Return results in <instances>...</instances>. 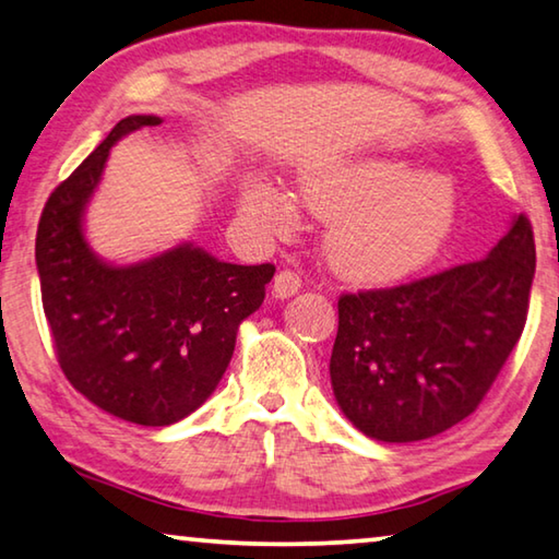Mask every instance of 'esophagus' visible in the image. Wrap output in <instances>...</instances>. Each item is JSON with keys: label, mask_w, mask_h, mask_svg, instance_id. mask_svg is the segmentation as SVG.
Returning a JSON list of instances; mask_svg holds the SVG:
<instances>
[{"label": "esophagus", "mask_w": 559, "mask_h": 559, "mask_svg": "<svg viewBox=\"0 0 559 559\" xmlns=\"http://www.w3.org/2000/svg\"><path fill=\"white\" fill-rule=\"evenodd\" d=\"M300 286H304V281H300L298 273L290 271V269H283L276 276V281H273V296L290 298V296L298 294Z\"/></svg>", "instance_id": "obj_1"}]
</instances>
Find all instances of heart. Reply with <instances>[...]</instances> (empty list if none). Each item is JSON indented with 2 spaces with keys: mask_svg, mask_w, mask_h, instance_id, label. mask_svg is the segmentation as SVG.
Here are the masks:
<instances>
[{
  "mask_svg": "<svg viewBox=\"0 0 559 559\" xmlns=\"http://www.w3.org/2000/svg\"><path fill=\"white\" fill-rule=\"evenodd\" d=\"M300 197L316 214L335 216L328 255L360 281H397L428 265L457 221V193L445 176L420 174L395 158H353L300 176ZM243 214L271 234L296 224L290 193L251 181Z\"/></svg>",
  "mask_w": 559,
  "mask_h": 559,
  "instance_id": "b5f03b06",
  "label": "heart"
}]
</instances>
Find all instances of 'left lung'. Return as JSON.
<instances>
[{
  "instance_id": "left-lung-1",
  "label": "left lung",
  "mask_w": 559,
  "mask_h": 559,
  "mask_svg": "<svg viewBox=\"0 0 559 559\" xmlns=\"http://www.w3.org/2000/svg\"><path fill=\"white\" fill-rule=\"evenodd\" d=\"M533 278L535 236L520 214L487 259L343 294L331 383L345 418L383 442L465 420L520 341Z\"/></svg>"
}]
</instances>
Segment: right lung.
<instances>
[{
	"label": "right lung",
	"instance_id": "1",
	"mask_svg": "<svg viewBox=\"0 0 559 559\" xmlns=\"http://www.w3.org/2000/svg\"><path fill=\"white\" fill-rule=\"evenodd\" d=\"M158 117H127L44 203L37 228L41 306L61 370L121 420L164 428L216 391L236 331L259 311L276 265H236L191 243L134 265L104 263L82 218L109 148Z\"/></svg>",
	"mask_w": 559,
	"mask_h": 559
}]
</instances>
